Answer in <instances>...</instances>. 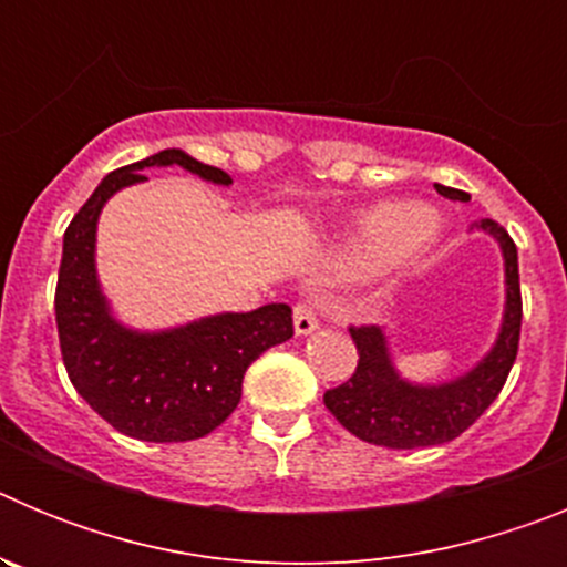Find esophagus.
I'll return each mask as SVG.
<instances>
[{"mask_svg": "<svg viewBox=\"0 0 567 567\" xmlns=\"http://www.w3.org/2000/svg\"><path fill=\"white\" fill-rule=\"evenodd\" d=\"M292 320H295V334H298V338H307V334H312L315 329H318V318H315L312 307H307V303H298V307H295Z\"/></svg>", "mask_w": 567, "mask_h": 567, "instance_id": "1", "label": "esophagus"}]
</instances>
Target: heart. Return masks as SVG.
Segmentation results:
<instances>
[{
	"instance_id": "b5f03b06",
	"label": "heart",
	"mask_w": 567,
	"mask_h": 567,
	"mask_svg": "<svg viewBox=\"0 0 567 567\" xmlns=\"http://www.w3.org/2000/svg\"><path fill=\"white\" fill-rule=\"evenodd\" d=\"M443 238V221L432 207L412 202H380L360 213L343 238L320 260L318 280L346 284L405 267Z\"/></svg>"
}]
</instances>
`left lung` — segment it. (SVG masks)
Listing matches in <instances>:
<instances>
[{"label":"left lung","mask_w":567,"mask_h":567,"mask_svg":"<svg viewBox=\"0 0 567 567\" xmlns=\"http://www.w3.org/2000/svg\"><path fill=\"white\" fill-rule=\"evenodd\" d=\"M440 195L465 202V193L434 184ZM474 229L497 240L503 255L505 303L494 343L463 374L440 383L403 378L394 365L392 343L380 327L352 329L358 346V369L343 385L323 394L329 412L354 437L383 449H429L460 437L497 400L511 365L517 360L523 298H519L517 247L497 221L483 218Z\"/></svg>","instance_id":"1"}]
</instances>
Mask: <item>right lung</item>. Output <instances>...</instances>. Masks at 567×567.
<instances>
[{
    "mask_svg": "<svg viewBox=\"0 0 567 567\" xmlns=\"http://www.w3.org/2000/svg\"><path fill=\"white\" fill-rule=\"evenodd\" d=\"M153 167H182L215 187L233 184L224 169L178 147L104 175L64 233L56 327L70 383L99 417L127 437L184 443L209 434L235 412L252 360L292 338V309L267 303L167 329H135L115 315L99 280V218L115 193L147 182L144 169Z\"/></svg>",
    "mask_w": 567,
    "mask_h": 567,
    "instance_id": "add662e5",
    "label": "right lung"
}]
</instances>
